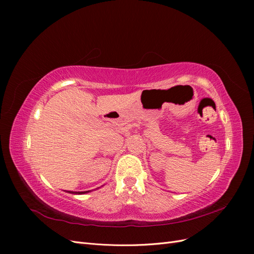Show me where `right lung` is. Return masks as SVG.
<instances>
[{"label":"right lung","instance_id":"1","mask_svg":"<svg viewBox=\"0 0 254 254\" xmlns=\"http://www.w3.org/2000/svg\"><path fill=\"white\" fill-rule=\"evenodd\" d=\"M66 193H70V194H75V195H82V194H86L89 193L91 190H84V191H73V190H64Z\"/></svg>","mask_w":254,"mask_h":254}]
</instances>
